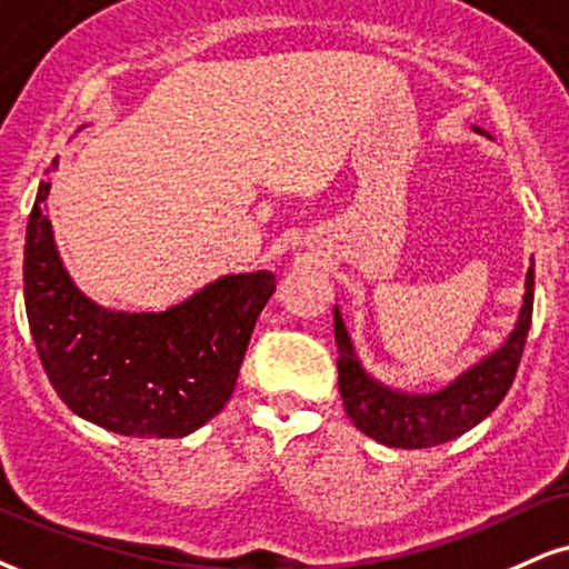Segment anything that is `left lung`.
<instances>
[{
    "instance_id": "left-lung-1",
    "label": "left lung",
    "mask_w": 569,
    "mask_h": 569,
    "mask_svg": "<svg viewBox=\"0 0 569 569\" xmlns=\"http://www.w3.org/2000/svg\"><path fill=\"white\" fill-rule=\"evenodd\" d=\"M480 134L486 131L478 129ZM532 266L525 277V303L520 308L515 332L509 340L490 353L488 359L475 363L465 375L440 392L411 396V392L390 390L382 382L371 380L356 359L353 346L342 325L340 311L335 308V342H338V380L340 396L346 403L350 422L369 438L392 448H430L446 440L459 438L469 427L486 419L501 398L507 396L520 367L525 340L532 319V287H536Z\"/></svg>"
}]
</instances>
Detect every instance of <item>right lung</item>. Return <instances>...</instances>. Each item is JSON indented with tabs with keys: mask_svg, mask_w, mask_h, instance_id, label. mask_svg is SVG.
I'll return each instance as SVG.
<instances>
[{
	"mask_svg": "<svg viewBox=\"0 0 569 569\" xmlns=\"http://www.w3.org/2000/svg\"><path fill=\"white\" fill-rule=\"evenodd\" d=\"M49 187L41 181L23 252L28 327L49 382L70 411L110 432H194L234 392L273 273H229L160 313L108 311L62 269L44 206Z\"/></svg>",
	"mask_w": 569,
	"mask_h": 569,
	"instance_id": "1",
	"label": "right lung"
}]
</instances>
